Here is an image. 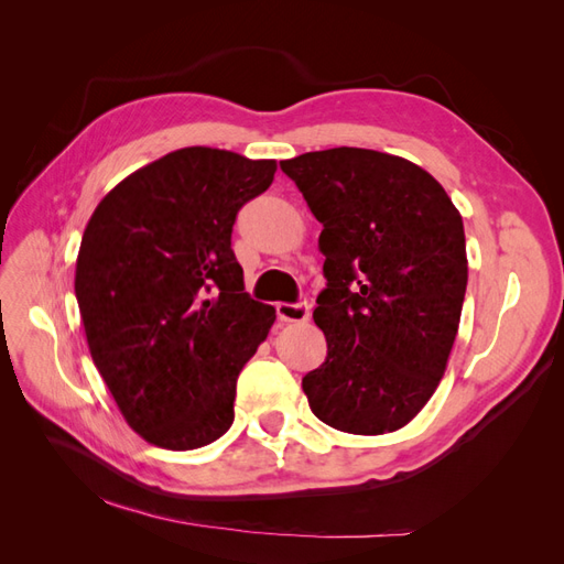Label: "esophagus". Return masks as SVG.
<instances>
[{
	"label": "esophagus",
	"mask_w": 564,
	"mask_h": 564,
	"mask_svg": "<svg viewBox=\"0 0 564 564\" xmlns=\"http://www.w3.org/2000/svg\"><path fill=\"white\" fill-rule=\"evenodd\" d=\"M278 317L282 322H305L311 317L308 303H280L278 305Z\"/></svg>",
	"instance_id": "esophagus-1"
}]
</instances>
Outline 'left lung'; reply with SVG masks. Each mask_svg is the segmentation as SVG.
<instances>
[{"label":"left lung","mask_w":564,"mask_h":564,"mask_svg":"<svg viewBox=\"0 0 564 564\" xmlns=\"http://www.w3.org/2000/svg\"><path fill=\"white\" fill-rule=\"evenodd\" d=\"M280 166L322 224L313 319L327 360L303 392L336 431H398L445 377L468 284L464 220L429 172L388 152L332 148Z\"/></svg>","instance_id":"1"}]
</instances>
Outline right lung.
<instances>
[{
    "instance_id": "1",
    "label": "right lung",
    "mask_w": 564,
    "mask_h": 564,
    "mask_svg": "<svg viewBox=\"0 0 564 564\" xmlns=\"http://www.w3.org/2000/svg\"><path fill=\"white\" fill-rule=\"evenodd\" d=\"M275 172V160L181 148L117 183L89 218L75 270L84 334L150 445L197 449L232 425L237 377L275 308L245 292L230 235Z\"/></svg>"
}]
</instances>
